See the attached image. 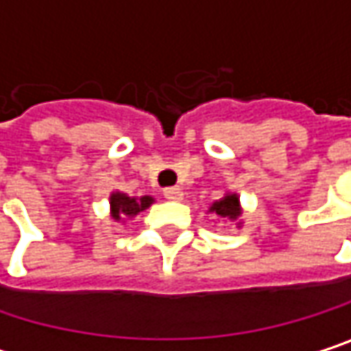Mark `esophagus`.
Returning a JSON list of instances; mask_svg holds the SVG:
<instances>
[{"label": "esophagus", "instance_id": "obj_1", "mask_svg": "<svg viewBox=\"0 0 351 351\" xmlns=\"http://www.w3.org/2000/svg\"><path fill=\"white\" fill-rule=\"evenodd\" d=\"M165 199L167 201H180L182 199V189H178V186H169V189H165Z\"/></svg>", "mask_w": 351, "mask_h": 351}]
</instances>
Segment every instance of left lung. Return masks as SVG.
<instances>
[{
	"label": "left lung",
	"instance_id": "1",
	"mask_svg": "<svg viewBox=\"0 0 351 351\" xmlns=\"http://www.w3.org/2000/svg\"><path fill=\"white\" fill-rule=\"evenodd\" d=\"M208 213H215L221 219H231L237 221L241 217V203L239 197L235 193H227L223 199H219L217 203H213V207L208 208Z\"/></svg>",
	"mask_w": 351,
	"mask_h": 351
}]
</instances>
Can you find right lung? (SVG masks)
<instances>
[{
    "label": "right lung",
    "instance_id": "add662e5",
    "mask_svg": "<svg viewBox=\"0 0 351 351\" xmlns=\"http://www.w3.org/2000/svg\"><path fill=\"white\" fill-rule=\"evenodd\" d=\"M154 203L152 197H128L124 193H112L110 195V213L114 221H124L136 217L141 210L148 208Z\"/></svg>",
    "mask_w": 351,
    "mask_h": 351
}]
</instances>
